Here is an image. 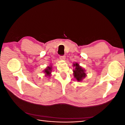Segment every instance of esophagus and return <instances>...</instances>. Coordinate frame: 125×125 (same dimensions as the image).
Wrapping results in <instances>:
<instances>
[{
    "instance_id": "1",
    "label": "esophagus",
    "mask_w": 125,
    "mask_h": 125,
    "mask_svg": "<svg viewBox=\"0 0 125 125\" xmlns=\"http://www.w3.org/2000/svg\"><path fill=\"white\" fill-rule=\"evenodd\" d=\"M59 58L60 59L62 60H64L65 59V58H66V56L65 55H63V56H60Z\"/></svg>"
}]
</instances>
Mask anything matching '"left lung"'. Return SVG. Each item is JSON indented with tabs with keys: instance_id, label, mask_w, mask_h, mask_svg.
<instances>
[{
	"instance_id": "obj_1",
	"label": "left lung",
	"mask_w": 125,
	"mask_h": 125,
	"mask_svg": "<svg viewBox=\"0 0 125 125\" xmlns=\"http://www.w3.org/2000/svg\"><path fill=\"white\" fill-rule=\"evenodd\" d=\"M73 66L75 67V69L73 70V74L74 78L78 81H81L85 77V73L84 70L82 68L79 66L78 63H74Z\"/></svg>"
}]
</instances>
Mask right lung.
Wrapping results in <instances>:
<instances>
[{"instance_id": "obj_1", "label": "right lung", "mask_w": 125, "mask_h": 125, "mask_svg": "<svg viewBox=\"0 0 125 125\" xmlns=\"http://www.w3.org/2000/svg\"><path fill=\"white\" fill-rule=\"evenodd\" d=\"M52 71V67H47V69L45 70L44 73L46 74V75H50L51 73V71Z\"/></svg>"}]
</instances>
